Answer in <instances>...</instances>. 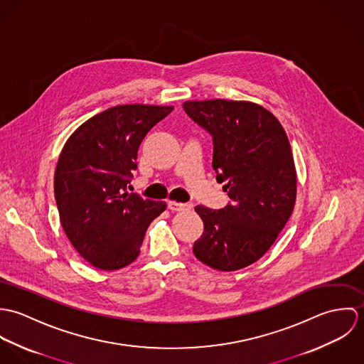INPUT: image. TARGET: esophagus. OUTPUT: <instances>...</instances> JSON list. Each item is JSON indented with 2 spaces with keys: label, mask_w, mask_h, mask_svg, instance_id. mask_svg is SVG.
Wrapping results in <instances>:
<instances>
[{
  "label": "esophagus",
  "mask_w": 364,
  "mask_h": 364,
  "mask_svg": "<svg viewBox=\"0 0 364 364\" xmlns=\"http://www.w3.org/2000/svg\"><path fill=\"white\" fill-rule=\"evenodd\" d=\"M168 208L173 210V211H182V210L192 208V203H181V202H176V200H169Z\"/></svg>",
  "instance_id": "34e87169"
}]
</instances>
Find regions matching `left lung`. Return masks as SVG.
<instances>
[{
	"instance_id": "left-lung-1",
	"label": "left lung",
	"mask_w": 364,
	"mask_h": 364,
	"mask_svg": "<svg viewBox=\"0 0 364 364\" xmlns=\"http://www.w3.org/2000/svg\"><path fill=\"white\" fill-rule=\"evenodd\" d=\"M183 109L213 136V169L231 199L221 210L195 208L205 228L193 254L215 270L247 267L267 252L293 213L290 141L274 114L250 101H186Z\"/></svg>"
}]
</instances>
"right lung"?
<instances>
[{
    "label": "right lung",
    "mask_w": 364,
    "mask_h": 364,
    "mask_svg": "<svg viewBox=\"0 0 364 364\" xmlns=\"http://www.w3.org/2000/svg\"><path fill=\"white\" fill-rule=\"evenodd\" d=\"M172 109L109 107L84 122L60 153L54 172L60 221L75 251L97 269L117 270L134 262L149 225L166 208L126 186L143 139Z\"/></svg>",
    "instance_id": "add662e5"
}]
</instances>
